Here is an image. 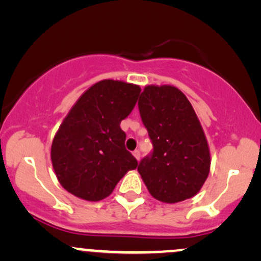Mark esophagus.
<instances>
[{
  "label": "esophagus",
  "mask_w": 261,
  "mask_h": 261,
  "mask_svg": "<svg viewBox=\"0 0 261 261\" xmlns=\"http://www.w3.org/2000/svg\"><path fill=\"white\" fill-rule=\"evenodd\" d=\"M133 154H134V157L136 158L137 161L140 160V157H141V152H140V149H135V151L133 152Z\"/></svg>",
  "instance_id": "34e87169"
}]
</instances>
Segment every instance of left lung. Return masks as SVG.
<instances>
[{"label":"left lung","mask_w":261,"mask_h":261,"mask_svg":"<svg viewBox=\"0 0 261 261\" xmlns=\"http://www.w3.org/2000/svg\"><path fill=\"white\" fill-rule=\"evenodd\" d=\"M153 152L137 170L154 199L166 203L196 195L210 173V149L193 106L174 86H146L139 99Z\"/></svg>","instance_id":"obj_1"}]
</instances>
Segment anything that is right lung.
<instances>
[{"instance_id": "add662e5", "label": "right lung", "mask_w": 261, "mask_h": 261, "mask_svg": "<svg viewBox=\"0 0 261 261\" xmlns=\"http://www.w3.org/2000/svg\"><path fill=\"white\" fill-rule=\"evenodd\" d=\"M139 86L103 80L79 98L53 140L51 162L62 188L99 201L113 193L137 161L125 147L120 122L133 112Z\"/></svg>"}]
</instances>
